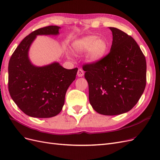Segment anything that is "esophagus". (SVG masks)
I'll list each match as a JSON object with an SVG mask.
<instances>
[{
	"label": "esophagus",
	"instance_id": "obj_1",
	"mask_svg": "<svg viewBox=\"0 0 160 160\" xmlns=\"http://www.w3.org/2000/svg\"><path fill=\"white\" fill-rule=\"evenodd\" d=\"M83 75H84L83 71L81 69H79L78 70V71H77V76L79 77H81L83 76Z\"/></svg>",
	"mask_w": 160,
	"mask_h": 160
}]
</instances>
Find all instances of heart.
Here are the masks:
<instances>
[{"mask_svg": "<svg viewBox=\"0 0 160 160\" xmlns=\"http://www.w3.org/2000/svg\"><path fill=\"white\" fill-rule=\"evenodd\" d=\"M72 47L75 52L79 54L88 51L86 55L87 60L90 62H97L105 57L108 49V44L98 36L89 35L75 41ZM67 55L71 57L69 53H67Z\"/></svg>", "mask_w": 160, "mask_h": 160, "instance_id": "b5f03b06", "label": "heart"}]
</instances>
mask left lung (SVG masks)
I'll return each instance as SVG.
<instances>
[{
  "label": "left lung",
  "instance_id": "8db88e82",
  "mask_svg": "<svg viewBox=\"0 0 160 160\" xmlns=\"http://www.w3.org/2000/svg\"><path fill=\"white\" fill-rule=\"evenodd\" d=\"M113 41L110 52L97 62L83 65L89 85L92 108L105 115H119L132 109L146 85V61L133 38L109 27Z\"/></svg>",
  "mask_w": 160,
  "mask_h": 160
}]
</instances>
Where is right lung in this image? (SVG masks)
Here are the masks:
<instances>
[{"instance_id":"add662e5","label":"right lung","mask_w":160,"mask_h":160,"mask_svg":"<svg viewBox=\"0 0 160 160\" xmlns=\"http://www.w3.org/2000/svg\"><path fill=\"white\" fill-rule=\"evenodd\" d=\"M59 28L48 26L32 32L23 38L9 61V93L18 108L32 118H49L61 112L67 90L78 71L65 69L57 62L36 67L28 59V50L37 35H57Z\"/></svg>"}]
</instances>
